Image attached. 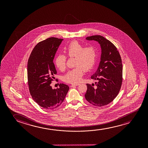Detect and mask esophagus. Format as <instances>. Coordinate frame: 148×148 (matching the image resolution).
<instances>
[{
	"instance_id": "obj_1",
	"label": "esophagus",
	"mask_w": 148,
	"mask_h": 148,
	"mask_svg": "<svg viewBox=\"0 0 148 148\" xmlns=\"http://www.w3.org/2000/svg\"><path fill=\"white\" fill-rule=\"evenodd\" d=\"M79 85V84H72V85H71V86H70V87H74V86H78V85Z\"/></svg>"
}]
</instances>
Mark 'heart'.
Returning a JSON list of instances; mask_svg holds the SVG:
<instances>
[{
  "label": "heart",
  "mask_w": 148,
  "mask_h": 148,
  "mask_svg": "<svg viewBox=\"0 0 148 148\" xmlns=\"http://www.w3.org/2000/svg\"><path fill=\"white\" fill-rule=\"evenodd\" d=\"M67 56L75 57L74 65L76 67L68 71L63 76V81L66 83L76 84L82 79L84 70L89 71L92 69L97 61L98 51L95 47H85L77 41H73L64 48ZM67 57L63 55L57 56L55 64L61 71L66 68Z\"/></svg>",
  "instance_id": "heart-1"
}]
</instances>
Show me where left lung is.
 <instances>
[{
  "instance_id": "1",
  "label": "left lung",
  "mask_w": 148,
  "mask_h": 148,
  "mask_svg": "<svg viewBox=\"0 0 148 148\" xmlns=\"http://www.w3.org/2000/svg\"><path fill=\"white\" fill-rule=\"evenodd\" d=\"M86 39L97 41L101 53L97 70L91 76V79L97 82L95 84H86L85 97L92 105L102 107L113 101L121 88L123 70L121 58L115 46L103 36L93 35Z\"/></svg>"
}]
</instances>
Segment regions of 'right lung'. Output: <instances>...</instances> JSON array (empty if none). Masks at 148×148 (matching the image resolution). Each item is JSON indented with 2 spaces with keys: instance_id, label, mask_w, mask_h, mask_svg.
I'll list each match as a JSON object with an SVG mask.
<instances>
[{
  "instance_id": "1",
  "label": "right lung",
  "mask_w": 148,
  "mask_h": 148,
  "mask_svg": "<svg viewBox=\"0 0 148 148\" xmlns=\"http://www.w3.org/2000/svg\"><path fill=\"white\" fill-rule=\"evenodd\" d=\"M63 39L50 37L37 44L28 59V84L33 99L41 107L54 109L64 101L69 87L60 83L53 89L51 81L57 74L53 60Z\"/></svg>"
}]
</instances>
